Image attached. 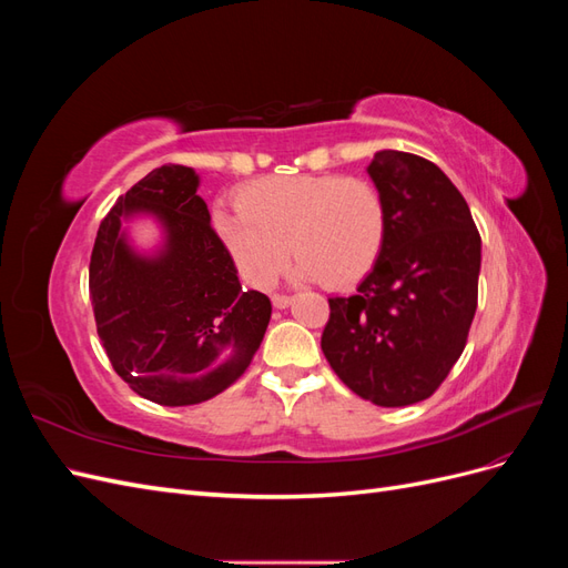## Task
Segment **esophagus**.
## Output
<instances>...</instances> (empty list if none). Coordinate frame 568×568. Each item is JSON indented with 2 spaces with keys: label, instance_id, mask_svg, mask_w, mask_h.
Segmentation results:
<instances>
[{
  "label": "esophagus",
  "instance_id": "obj_1",
  "mask_svg": "<svg viewBox=\"0 0 568 568\" xmlns=\"http://www.w3.org/2000/svg\"><path fill=\"white\" fill-rule=\"evenodd\" d=\"M272 305L277 307V311H284V307L291 305V296H282V294H274L272 296Z\"/></svg>",
  "mask_w": 568,
  "mask_h": 568
}]
</instances>
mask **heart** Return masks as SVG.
<instances>
[{
  "mask_svg": "<svg viewBox=\"0 0 568 568\" xmlns=\"http://www.w3.org/2000/svg\"><path fill=\"white\" fill-rule=\"evenodd\" d=\"M236 205L239 211L215 209L213 227L253 286L277 280L291 251L298 257L296 280L343 288L367 277L384 251L386 199L363 178H263L239 189Z\"/></svg>",
  "mask_w": 568,
  "mask_h": 568,
  "instance_id": "1",
  "label": "heart"
}]
</instances>
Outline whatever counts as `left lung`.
<instances>
[{"label": "left lung", "mask_w": 568, "mask_h": 568, "mask_svg": "<svg viewBox=\"0 0 568 568\" xmlns=\"http://www.w3.org/2000/svg\"><path fill=\"white\" fill-rule=\"evenodd\" d=\"M367 175L386 199L384 251L353 296L329 298L322 353L359 398L405 407L426 400L464 351L480 236L467 201L432 161L386 149Z\"/></svg>", "instance_id": "obj_1"}]
</instances>
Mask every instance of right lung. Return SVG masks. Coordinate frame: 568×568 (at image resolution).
Instances as JSON below:
<instances>
[{
	"mask_svg": "<svg viewBox=\"0 0 568 568\" xmlns=\"http://www.w3.org/2000/svg\"><path fill=\"white\" fill-rule=\"evenodd\" d=\"M199 184L194 168L151 170L101 220L90 261L97 334L113 369L168 407L203 403L234 384L272 315L270 298L239 282ZM136 219L160 230L151 250L133 244Z\"/></svg>",
	"mask_w": 568,
	"mask_h": 568,
	"instance_id": "obj_1",
	"label": "right lung"
}]
</instances>
